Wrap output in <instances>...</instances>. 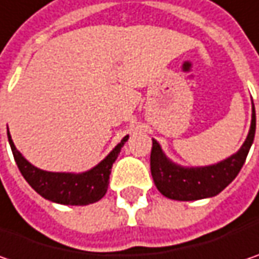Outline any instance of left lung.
Returning <instances> with one entry per match:
<instances>
[{
    "mask_svg": "<svg viewBox=\"0 0 259 259\" xmlns=\"http://www.w3.org/2000/svg\"><path fill=\"white\" fill-rule=\"evenodd\" d=\"M255 108L252 104L251 129L246 141L232 157L205 167H182L170 161L162 152L160 144L152 139L151 175L161 193L176 201H196L219 195L239 175L248 157L255 138Z\"/></svg>",
    "mask_w": 259,
    "mask_h": 259,
    "instance_id": "obj_1",
    "label": "left lung"
}]
</instances>
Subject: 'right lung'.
Returning a JSON list of instances; mask_svg holds the SVG:
<instances>
[{"label":"right lung","mask_w":259,"mask_h":259,"mask_svg":"<svg viewBox=\"0 0 259 259\" xmlns=\"http://www.w3.org/2000/svg\"><path fill=\"white\" fill-rule=\"evenodd\" d=\"M7 135L16 164L22 176L26 179V182L42 198L63 205H88L99 201L108 189L111 167L117 160L123 145L129 139V136H124L121 142L98 165H95L94 168L84 173L76 175V173L45 171L32 165L14 146L10 132H7Z\"/></svg>","instance_id":"1"}]
</instances>
